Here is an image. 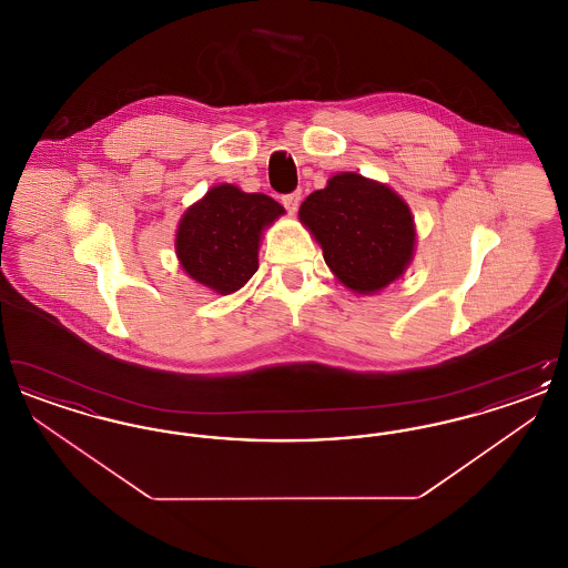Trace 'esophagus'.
Listing matches in <instances>:
<instances>
[{
    "label": "esophagus",
    "mask_w": 568,
    "mask_h": 568,
    "mask_svg": "<svg viewBox=\"0 0 568 568\" xmlns=\"http://www.w3.org/2000/svg\"><path fill=\"white\" fill-rule=\"evenodd\" d=\"M300 193L297 191H294V193H287V195H283L281 197V202H283V206L290 211V213H296L297 211V204H300Z\"/></svg>",
    "instance_id": "34e87169"
}]
</instances>
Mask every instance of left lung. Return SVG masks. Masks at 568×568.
<instances>
[{"instance_id":"8db88e82","label":"left lung","mask_w":568,"mask_h":568,"mask_svg":"<svg viewBox=\"0 0 568 568\" xmlns=\"http://www.w3.org/2000/svg\"><path fill=\"white\" fill-rule=\"evenodd\" d=\"M297 216L324 248L327 268L353 294H377L413 262L415 216L385 183L338 172L302 202Z\"/></svg>"}]
</instances>
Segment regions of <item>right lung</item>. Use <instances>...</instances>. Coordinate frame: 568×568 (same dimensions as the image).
I'll list each match as a JSON object with an SVG mask.
<instances>
[{
    "mask_svg": "<svg viewBox=\"0 0 568 568\" xmlns=\"http://www.w3.org/2000/svg\"><path fill=\"white\" fill-rule=\"evenodd\" d=\"M285 209L266 193L221 183L183 213L174 251L181 268L213 294L230 296L257 272L264 230Z\"/></svg>",
    "mask_w": 568,
    "mask_h": 568,
    "instance_id": "right-lung-1",
    "label": "right lung"
}]
</instances>
